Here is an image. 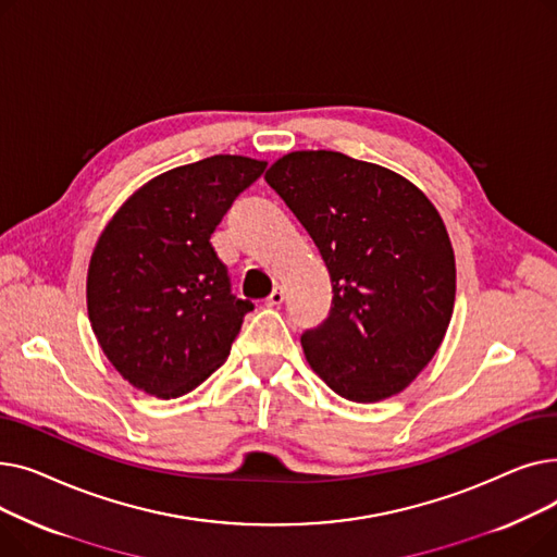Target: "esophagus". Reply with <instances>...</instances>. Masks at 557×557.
Instances as JSON below:
<instances>
[{
  "label": "esophagus",
  "mask_w": 557,
  "mask_h": 557,
  "mask_svg": "<svg viewBox=\"0 0 557 557\" xmlns=\"http://www.w3.org/2000/svg\"><path fill=\"white\" fill-rule=\"evenodd\" d=\"M284 302V288L282 286H275L273 290H271V296L267 298V305L269 307H280Z\"/></svg>",
  "instance_id": "1"
}]
</instances>
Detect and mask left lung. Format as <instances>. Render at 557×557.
Here are the masks:
<instances>
[{
    "label": "left lung",
    "mask_w": 557,
    "mask_h": 557,
    "mask_svg": "<svg viewBox=\"0 0 557 557\" xmlns=\"http://www.w3.org/2000/svg\"><path fill=\"white\" fill-rule=\"evenodd\" d=\"M267 183L332 280L327 318L302 334L309 366L345 399L404 391L449 327L456 263L431 200L401 175L336 151L280 158Z\"/></svg>",
    "instance_id": "1"
}]
</instances>
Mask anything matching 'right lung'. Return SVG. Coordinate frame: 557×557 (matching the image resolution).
<instances>
[{"instance_id": "right-lung-1", "label": "right lung", "mask_w": 557, "mask_h": 557, "mask_svg": "<svg viewBox=\"0 0 557 557\" xmlns=\"http://www.w3.org/2000/svg\"><path fill=\"white\" fill-rule=\"evenodd\" d=\"M267 162L212 156L135 191L99 237L87 313L128 382L169 399L200 386L230 355L250 300L232 294L212 234Z\"/></svg>"}]
</instances>
